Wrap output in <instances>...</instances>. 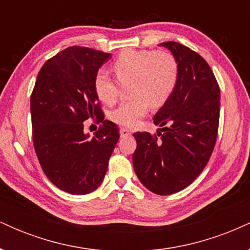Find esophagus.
I'll return each instance as SVG.
<instances>
[{"label":"esophagus","instance_id":"obj_1","mask_svg":"<svg viewBox=\"0 0 250 250\" xmlns=\"http://www.w3.org/2000/svg\"><path fill=\"white\" fill-rule=\"evenodd\" d=\"M120 135H121V137H129L131 135V131L125 128H121L120 129Z\"/></svg>","mask_w":250,"mask_h":250}]
</instances>
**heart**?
<instances>
[{
    "instance_id": "b5f03b06",
    "label": "heart",
    "mask_w": 250,
    "mask_h": 250,
    "mask_svg": "<svg viewBox=\"0 0 250 250\" xmlns=\"http://www.w3.org/2000/svg\"><path fill=\"white\" fill-rule=\"evenodd\" d=\"M114 70L122 85L131 82L133 99L110 113L111 121L125 128H135L147 115L149 108L161 107L173 95L179 81V63L165 50H125L114 62ZM94 88L105 104H114L119 97V83L107 70L96 74Z\"/></svg>"
}]
</instances>
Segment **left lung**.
Segmentation results:
<instances>
[{
    "mask_svg": "<svg viewBox=\"0 0 250 250\" xmlns=\"http://www.w3.org/2000/svg\"><path fill=\"white\" fill-rule=\"evenodd\" d=\"M179 63L173 95L155 114L161 133L134 134L133 165L139 180L153 193L170 195L193 183L202 173L216 143L220 88L206 60L177 42L160 43Z\"/></svg>",
    "mask_w": 250,
    "mask_h": 250,
    "instance_id": "8db88e82",
    "label": "left lung"
}]
</instances>
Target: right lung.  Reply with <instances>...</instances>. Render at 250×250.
<instances>
[{
  "label": "right lung",
  "mask_w": 250,
  "mask_h": 250,
  "mask_svg": "<svg viewBox=\"0 0 250 250\" xmlns=\"http://www.w3.org/2000/svg\"><path fill=\"white\" fill-rule=\"evenodd\" d=\"M110 54L69 47L43 64L30 97L35 153L45 176L63 191L85 195L96 190L107 173L120 133L104 120L94 80ZM95 116L103 122L96 136L83 131Z\"/></svg>",
  "instance_id": "obj_1"
}]
</instances>
